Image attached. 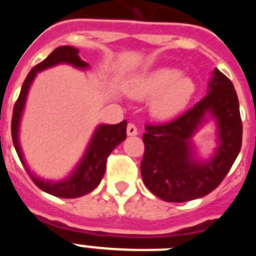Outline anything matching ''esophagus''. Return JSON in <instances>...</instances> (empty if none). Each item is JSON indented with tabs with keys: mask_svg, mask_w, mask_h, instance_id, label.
<instances>
[{
	"mask_svg": "<svg viewBox=\"0 0 256 256\" xmlns=\"http://www.w3.org/2000/svg\"><path fill=\"white\" fill-rule=\"evenodd\" d=\"M126 132H128V136L133 137V136H137V134H138V128H136V124H133V123H128Z\"/></svg>",
	"mask_w": 256,
	"mask_h": 256,
	"instance_id": "34e87169",
	"label": "esophagus"
}]
</instances>
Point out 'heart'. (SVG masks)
Returning <instances> with one entry per match:
<instances>
[{"label": "heart", "mask_w": 256, "mask_h": 256, "mask_svg": "<svg viewBox=\"0 0 256 256\" xmlns=\"http://www.w3.org/2000/svg\"><path fill=\"white\" fill-rule=\"evenodd\" d=\"M196 92V84L178 68L160 67L132 79L128 93L136 100H154L150 112L159 120L172 119L189 106Z\"/></svg>", "instance_id": "b5f03b06"}]
</instances>
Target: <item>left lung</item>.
<instances>
[{
  "label": "left lung",
  "instance_id": "1",
  "mask_svg": "<svg viewBox=\"0 0 256 256\" xmlns=\"http://www.w3.org/2000/svg\"><path fill=\"white\" fill-rule=\"evenodd\" d=\"M207 116L216 119L218 146L208 161L194 156L192 134ZM141 176L155 196L170 203L203 198L226 177L242 148V124L234 86L215 68L207 94L172 122L146 124Z\"/></svg>",
  "mask_w": 256,
  "mask_h": 256
}]
</instances>
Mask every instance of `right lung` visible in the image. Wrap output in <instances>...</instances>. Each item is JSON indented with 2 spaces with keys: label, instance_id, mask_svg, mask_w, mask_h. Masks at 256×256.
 <instances>
[{
  "label": "right lung",
  "instance_id": "1",
  "mask_svg": "<svg viewBox=\"0 0 256 256\" xmlns=\"http://www.w3.org/2000/svg\"><path fill=\"white\" fill-rule=\"evenodd\" d=\"M78 53V49L74 46L56 48L44 62L36 64V67L28 72L24 84L22 86L19 98L14 104V115H12V140H14V150L18 152L20 162L26 167L28 176L36 186L42 189L44 192L63 198H80L86 193L92 192L100 184L101 178L106 172V158L123 140L126 138V126H128L126 120L118 123V124H100L96 128L94 134L88 145V150L82 156L78 166L75 167V170L67 178H64L62 181H58V182L45 181L42 178L36 177L30 172V168L27 167V163L23 158L22 148H20L19 126L31 84L36 76V74L46 70V68L53 67V66H58V64H71L72 67H76L79 70L89 68V64L84 63V60L79 58Z\"/></svg>",
  "mask_w": 256,
  "mask_h": 256
}]
</instances>
